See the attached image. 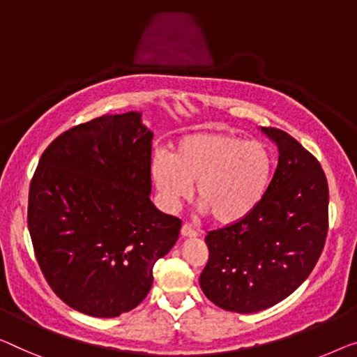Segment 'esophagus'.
Masks as SVG:
<instances>
[{"label":"esophagus","mask_w":357,"mask_h":357,"mask_svg":"<svg viewBox=\"0 0 357 357\" xmlns=\"http://www.w3.org/2000/svg\"><path fill=\"white\" fill-rule=\"evenodd\" d=\"M181 236H183V237H197V236H199V232H197L192 226L185 222V225H183V227H181Z\"/></svg>","instance_id":"obj_1"}]
</instances>
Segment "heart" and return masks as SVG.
Returning a JSON list of instances; mask_svg holds the SVG:
<instances>
[{
  "label": "heart",
  "instance_id": "obj_1",
  "mask_svg": "<svg viewBox=\"0 0 357 357\" xmlns=\"http://www.w3.org/2000/svg\"><path fill=\"white\" fill-rule=\"evenodd\" d=\"M274 169V153L264 142L204 131L181 137L169 157H153L151 176L165 208H176L195 183V199L211 220L234 225L264 200Z\"/></svg>",
  "mask_w": 357,
  "mask_h": 357
}]
</instances>
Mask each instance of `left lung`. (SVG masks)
Wrapping results in <instances>:
<instances>
[{
	"mask_svg": "<svg viewBox=\"0 0 357 357\" xmlns=\"http://www.w3.org/2000/svg\"><path fill=\"white\" fill-rule=\"evenodd\" d=\"M279 149L264 200L242 221L210 231L200 289L226 311L278 305L314 269L328 231V185L317 158L278 128H261Z\"/></svg>",
	"mask_w": 357,
	"mask_h": 357,
	"instance_id": "left-lung-1",
	"label": "left lung"
}]
</instances>
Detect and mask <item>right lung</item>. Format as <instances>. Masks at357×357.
<instances>
[{
	"instance_id": "right-lung-1",
	"label": "right lung",
	"mask_w": 357,
	"mask_h": 357,
	"mask_svg": "<svg viewBox=\"0 0 357 357\" xmlns=\"http://www.w3.org/2000/svg\"><path fill=\"white\" fill-rule=\"evenodd\" d=\"M153 132L141 114L102 115L51 142L30 183L29 231L52 291L73 310L116 317L139 305L181 220L151 202Z\"/></svg>"
}]
</instances>
